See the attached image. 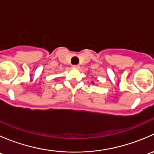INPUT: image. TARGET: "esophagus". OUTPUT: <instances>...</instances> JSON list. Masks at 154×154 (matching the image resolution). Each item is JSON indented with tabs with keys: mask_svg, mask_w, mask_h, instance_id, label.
Masks as SVG:
<instances>
[{
	"mask_svg": "<svg viewBox=\"0 0 154 154\" xmlns=\"http://www.w3.org/2000/svg\"><path fill=\"white\" fill-rule=\"evenodd\" d=\"M72 67L74 68H79V67H80V66H79V65H74V66H73Z\"/></svg>",
	"mask_w": 154,
	"mask_h": 154,
	"instance_id": "34e87169",
	"label": "esophagus"
}]
</instances>
